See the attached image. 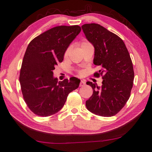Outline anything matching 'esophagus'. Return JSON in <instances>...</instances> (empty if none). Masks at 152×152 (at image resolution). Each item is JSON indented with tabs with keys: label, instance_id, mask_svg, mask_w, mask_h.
<instances>
[{
	"label": "esophagus",
	"instance_id": "esophagus-1",
	"mask_svg": "<svg viewBox=\"0 0 152 152\" xmlns=\"http://www.w3.org/2000/svg\"><path fill=\"white\" fill-rule=\"evenodd\" d=\"M85 81L84 80H81L80 83V86H84V85H85Z\"/></svg>",
	"mask_w": 152,
	"mask_h": 152
}]
</instances>
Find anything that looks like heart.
Wrapping results in <instances>:
<instances>
[{
    "label": "heart",
    "mask_w": 152,
    "mask_h": 152,
    "mask_svg": "<svg viewBox=\"0 0 152 152\" xmlns=\"http://www.w3.org/2000/svg\"><path fill=\"white\" fill-rule=\"evenodd\" d=\"M87 44H90V43L88 42H83L81 43V46L85 45H87ZM70 48H68V49H67L65 53H64V57L66 58L67 56H68V53H69V51H70ZM80 74H82V72H80Z\"/></svg>",
    "instance_id": "1"
}]
</instances>
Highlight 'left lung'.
<instances>
[{"label": "left lung", "mask_w": 152, "mask_h": 152, "mask_svg": "<svg viewBox=\"0 0 152 152\" xmlns=\"http://www.w3.org/2000/svg\"><path fill=\"white\" fill-rule=\"evenodd\" d=\"M82 29L94 48V65L101 70L94 76H102V86L87 82L93 94L86 101L89 111L102 117H112L119 113L129 99L134 71L125 43L115 33L99 24H84Z\"/></svg>", "instance_id": "obj_1"}]
</instances>
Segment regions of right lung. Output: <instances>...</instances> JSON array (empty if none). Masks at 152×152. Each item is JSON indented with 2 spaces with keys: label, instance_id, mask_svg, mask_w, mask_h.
<instances>
[{
  "label": "right lung",
  "instance_id": "add662e5",
  "mask_svg": "<svg viewBox=\"0 0 152 152\" xmlns=\"http://www.w3.org/2000/svg\"><path fill=\"white\" fill-rule=\"evenodd\" d=\"M81 31L78 25L55 27L38 35L27 46L20 71L19 82L25 102L34 114L54 115L61 109L70 92L80 80L72 77L59 81L53 70Z\"/></svg>",
  "mask_w": 152,
  "mask_h": 152
}]
</instances>
